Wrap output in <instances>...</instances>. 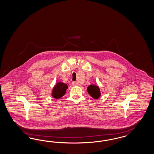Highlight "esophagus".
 <instances>
[{"mask_svg":"<svg viewBox=\"0 0 154 154\" xmlns=\"http://www.w3.org/2000/svg\"><path fill=\"white\" fill-rule=\"evenodd\" d=\"M72 85H76V86H79L80 84L79 83L76 82H72Z\"/></svg>","mask_w":154,"mask_h":154,"instance_id":"esophagus-1","label":"esophagus"}]
</instances>
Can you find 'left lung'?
Listing matches in <instances>:
<instances>
[{
	"mask_svg": "<svg viewBox=\"0 0 154 154\" xmlns=\"http://www.w3.org/2000/svg\"><path fill=\"white\" fill-rule=\"evenodd\" d=\"M87 91L94 99H98L101 94L99 87L96 85H90L87 88Z\"/></svg>",
	"mask_w": 154,
	"mask_h": 154,
	"instance_id": "obj_1",
	"label": "left lung"
}]
</instances>
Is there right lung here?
<instances>
[{
  "label": "right lung",
  "mask_w": 154,
  "mask_h": 154,
  "mask_svg": "<svg viewBox=\"0 0 154 154\" xmlns=\"http://www.w3.org/2000/svg\"><path fill=\"white\" fill-rule=\"evenodd\" d=\"M67 87V85L63 83L60 82L57 83L52 92L53 97L55 99L60 98L65 94L66 91Z\"/></svg>",
  "instance_id": "right-lung-1"
}]
</instances>
